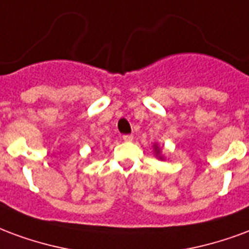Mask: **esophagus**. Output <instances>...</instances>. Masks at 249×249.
I'll return each mask as SVG.
<instances>
[{"mask_svg":"<svg viewBox=\"0 0 249 249\" xmlns=\"http://www.w3.org/2000/svg\"><path fill=\"white\" fill-rule=\"evenodd\" d=\"M122 139L124 141V142H131L132 139H134V137H132V135H130V134H127V135H123Z\"/></svg>","mask_w":249,"mask_h":249,"instance_id":"1","label":"esophagus"}]
</instances>
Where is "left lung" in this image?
<instances>
[{"label":"left lung","instance_id":"8db88e82","mask_svg":"<svg viewBox=\"0 0 249 249\" xmlns=\"http://www.w3.org/2000/svg\"><path fill=\"white\" fill-rule=\"evenodd\" d=\"M154 150H155V154H157V157L159 158V159H163V157H162V155H160V148H159V147H158L157 144L154 146Z\"/></svg>","mask_w":249,"mask_h":249}]
</instances>
